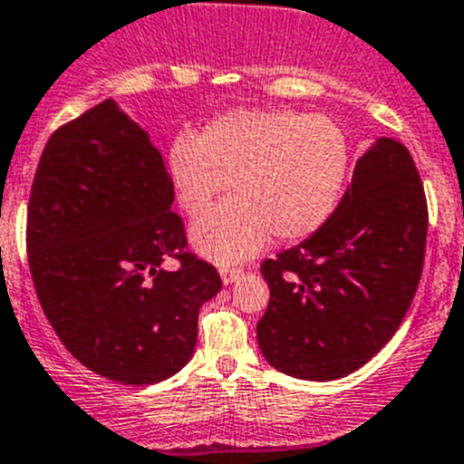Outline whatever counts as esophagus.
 Segmentation results:
<instances>
[{
	"label": "esophagus",
	"instance_id": "34e87169",
	"mask_svg": "<svg viewBox=\"0 0 464 464\" xmlns=\"http://www.w3.org/2000/svg\"><path fill=\"white\" fill-rule=\"evenodd\" d=\"M240 275H242L240 268H222V282L224 284L237 282V279H240Z\"/></svg>",
	"mask_w": 464,
	"mask_h": 464
}]
</instances>
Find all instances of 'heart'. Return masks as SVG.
<instances>
[{
  "label": "heart",
  "instance_id": "heart-1",
  "mask_svg": "<svg viewBox=\"0 0 464 464\" xmlns=\"http://www.w3.org/2000/svg\"><path fill=\"white\" fill-rule=\"evenodd\" d=\"M182 210L201 217L232 182L234 198L191 227L194 247L219 266L261 252L275 233L291 242L319 231L349 170V140L335 120L289 111H236L196 140L170 148Z\"/></svg>",
  "mask_w": 464,
  "mask_h": 464
}]
</instances>
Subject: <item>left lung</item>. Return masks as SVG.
I'll return each instance as SVG.
<instances>
[{
	"label": "left lung",
	"mask_w": 464,
	"mask_h": 464,
	"mask_svg": "<svg viewBox=\"0 0 464 464\" xmlns=\"http://www.w3.org/2000/svg\"><path fill=\"white\" fill-rule=\"evenodd\" d=\"M428 203L402 143L377 139L328 222L261 263L270 303L256 325L266 361L333 382L365 365L402 324L419 289Z\"/></svg>",
	"instance_id": "obj_1"
}]
</instances>
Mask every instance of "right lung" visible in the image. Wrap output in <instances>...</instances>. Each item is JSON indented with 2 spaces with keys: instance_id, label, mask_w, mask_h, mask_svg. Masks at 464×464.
<instances>
[{
  "instance_id": "obj_1",
  "label": "right lung",
  "mask_w": 464,
  "mask_h": 464,
  "mask_svg": "<svg viewBox=\"0 0 464 464\" xmlns=\"http://www.w3.org/2000/svg\"><path fill=\"white\" fill-rule=\"evenodd\" d=\"M173 180L148 131L112 99L45 143L27 208V256L53 331L92 372L131 386L189 362L198 310L222 279L187 252ZM178 257L181 268L166 271Z\"/></svg>"
}]
</instances>
